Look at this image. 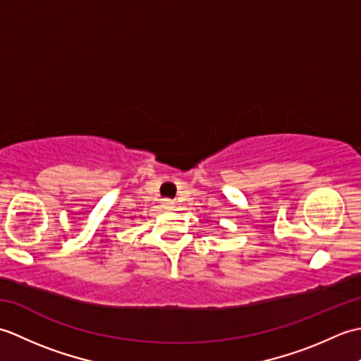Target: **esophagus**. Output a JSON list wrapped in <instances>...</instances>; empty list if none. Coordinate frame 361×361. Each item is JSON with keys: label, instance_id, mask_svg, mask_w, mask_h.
I'll list each match as a JSON object with an SVG mask.
<instances>
[{"label": "esophagus", "instance_id": "34e87169", "mask_svg": "<svg viewBox=\"0 0 361 361\" xmlns=\"http://www.w3.org/2000/svg\"><path fill=\"white\" fill-rule=\"evenodd\" d=\"M161 204H163V208H166V209H173L175 208V203L172 200H169V198H164V200L161 202Z\"/></svg>", "mask_w": 361, "mask_h": 361}]
</instances>
